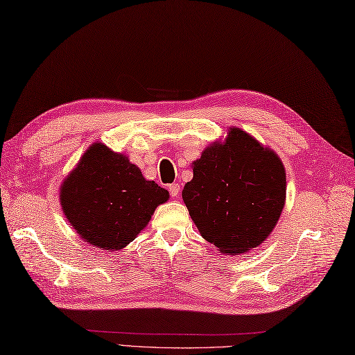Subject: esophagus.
I'll list each match as a JSON object with an SVG mask.
<instances>
[{"label": "esophagus", "instance_id": "1", "mask_svg": "<svg viewBox=\"0 0 355 355\" xmlns=\"http://www.w3.org/2000/svg\"><path fill=\"white\" fill-rule=\"evenodd\" d=\"M168 191H170L173 198H179V196H180V187H179V184H171L168 187Z\"/></svg>", "mask_w": 355, "mask_h": 355}]
</instances>
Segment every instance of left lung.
I'll return each mask as SVG.
<instances>
[{
    "mask_svg": "<svg viewBox=\"0 0 355 355\" xmlns=\"http://www.w3.org/2000/svg\"><path fill=\"white\" fill-rule=\"evenodd\" d=\"M182 198L200 235L223 254L245 253L271 235L286 202L279 155L230 128L193 162Z\"/></svg>",
    "mask_w": 355,
    "mask_h": 355,
    "instance_id": "left-lung-1",
    "label": "left lung"
}]
</instances>
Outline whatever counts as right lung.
I'll use <instances>...</instances> for the list:
<instances>
[{
  "label": "right lung",
  "instance_id": "obj_1",
  "mask_svg": "<svg viewBox=\"0 0 355 355\" xmlns=\"http://www.w3.org/2000/svg\"><path fill=\"white\" fill-rule=\"evenodd\" d=\"M168 191L126 155L93 143L60 188L64 217L85 243L117 252L126 247L168 200Z\"/></svg>",
  "mask_w": 355,
  "mask_h": 355
}]
</instances>
